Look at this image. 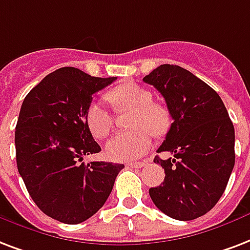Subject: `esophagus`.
Here are the masks:
<instances>
[{"label":"esophagus","instance_id":"esophagus-1","mask_svg":"<svg viewBox=\"0 0 250 250\" xmlns=\"http://www.w3.org/2000/svg\"><path fill=\"white\" fill-rule=\"evenodd\" d=\"M146 164H148V161L144 160V161H140V163H128L127 165H128L129 167H146Z\"/></svg>","mask_w":250,"mask_h":250}]
</instances>
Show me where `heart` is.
Wrapping results in <instances>:
<instances>
[{
	"label": "heart",
	"mask_w": 250,
	"mask_h": 250,
	"mask_svg": "<svg viewBox=\"0 0 250 250\" xmlns=\"http://www.w3.org/2000/svg\"><path fill=\"white\" fill-rule=\"evenodd\" d=\"M106 100L117 111L132 108L129 127L119 132L106 144V155L112 161H135L146 155L152 146V132L163 136L170 127V114L165 106L153 102L149 90L136 83H125L106 93ZM85 122L95 139L107 136L114 125V117L100 102L93 101L85 112Z\"/></svg>",
	"instance_id": "obj_1"
}]
</instances>
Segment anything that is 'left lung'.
Instances as JSON below:
<instances>
[{
  "instance_id": "8db88e82",
  "label": "left lung",
  "mask_w": 250,
  "mask_h": 250,
  "mask_svg": "<svg viewBox=\"0 0 250 250\" xmlns=\"http://www.w3.org/2000/svg\"><path fill=\"white\" fill-rule=\"evenodd\" d=\"M143 81L161 93L173 119L157 152L174 159L155 157L165 178L150 198L170 218H199L218 203L235 167L233 123L218 93L185 68L163 64Z\"/></svg>"
}]
</instances>
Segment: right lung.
<instances>
[{
	"mask_svg": "<svg viewBox=\"0 0 250 250\" xmlns=\"http://www.w3.org/2000/svg\"><path fill=\"white\" fill-rule=\"evenodd\" d=\"M117 77H91L65 66L45 76L24 98L15 127L17 167L30 197L49 218L79 224L107 201L123 164L91 161L98 153L85 122L93 94Z\"/></svg>",
	"mask_w": 250,
	"mask_h": 250,
	"instance_id": "add662e5",
	"label": "right lung"
}]
</instances>
